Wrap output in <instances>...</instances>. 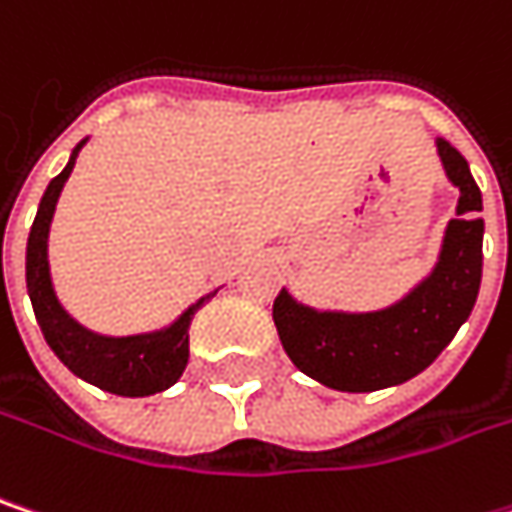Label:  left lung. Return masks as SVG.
Returning <instances> with one entry per match:
<instances>
[{"label": "left lung", "instance_id": "1", "mask_svg": "<svg viewBox=\"0 0 512 512\" xmlns=\"http://www.w3.org/2000/svg\"><path fill=\"white\" fill-rule=\"evenodd\" d=\"M449 182L461 191L458 217L449 220L435 269L403 301L376 313H318L286 289L272 318L292 365L336 391H379L426 371L464 324L481 286V191L466 159L437 138Z\"/></svg>", "mask_w": 512, "mask_h": 512}]
</instances>
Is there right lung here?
Here are the masks:
<instances>
[{
    "label": "right lung",
    "instance_id": "add662e5",
    "mask_svg": "<svg viewBox=\"0 0 512 512\" xmlns=\"http://www.w3.org/2000/svg\"><path fill=\"white\" fill-rule=\"evenodd\" d=\"M83 144L86 141L77 144L69 165L48 182L46 194L40 199L34 226L28 234L25 284H28L34 316H37V324L46 336L48 347L57 353V359L72 374L104 388L109 394H118V397H150V394L170 388L182 376L185 365H188V330H191L194 313L217 292L199 298L194 307H188L165 330L141 333V336H121V339L98 336V333L86 330L60 307L54 286H51V272H48V228H51V217H54V205L60 199V191L75 167L77 150Z\"/></svg>",
    "mask_w": 512,
    "mask_h": 512
}]
</instances>
